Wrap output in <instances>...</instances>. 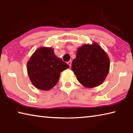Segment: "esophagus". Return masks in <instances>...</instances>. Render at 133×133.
<instances>
[{"label": "esophagus", "mask_w": 133, "mask_h": 133, "mask_svg": "<svg viewBox=\"0 0 133 133\" xmlns=\"http://www.w3.org/2000/svg\"><path fill=\"white\" fill-rule=\"evenodd\" d=\"M68 63V64L69 65L70 67H71V60H70V61L68 62V63Z\"/></svg>", "instance_id": "obj_1"}]
</instances>
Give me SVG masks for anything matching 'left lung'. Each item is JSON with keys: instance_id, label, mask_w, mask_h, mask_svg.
Masks as SVG:
<instances>
[{"instance_id": "left-lung-1", "label": "left lung", "mask_w": 133, "mask_h": 133, "mask_svg": "<svg viewBox=\"0 0 133 133\" xmlns=\"http://www.w3.org/2000/svg\"><path fill=\"white\" fill-rule=\"evenodd\" d=\"M71 66L78 82L85 87L92 88L104 81L109 71L110 60L104 50L93 43L83 45L77 49Z\"/></svg>"}]
</instances>
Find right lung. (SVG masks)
<instances>
[{"label":"right lung","instance_id":"right-lung-1","mask_svg":"<svg viewBox=\"0 0 133 133\" xmlns=\"http://www.w3.org/2000/svg\"><path fill=\"white\" fill-rule=\"evenodd\" d=\"M69 66L55 55L51 48L38 49L31 56L27 64L28 74L35 87L49 90L57 84L60 73Z\"/></svg>","mask_w":133,"mask_h":133}]
</instances>
